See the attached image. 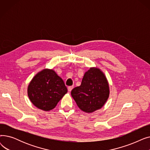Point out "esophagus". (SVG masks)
<instances>
[{
	"label": "esophagus",
	"instance_id": "34e87169",
	"mask_svg": "<svg viewBox=\"0 0 150 150\" xmlns=\"http://www.w3.org/2000/svg\"><path fill=\"white\" fill-rule=\"evenodd\" d=\"M73 88H74V86H69V87H68V91H69V92H70L71 91H72V90L73 89Z\"/></svg>",
	"mask_w": 150,
	"mask_h": 150
}]
</instances>
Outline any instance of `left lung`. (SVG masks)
Instances as JSON below:
<instances>
[{"instance_id":"1","label":"left lung","mask_w":150,"mask_h":150,"mask_svg":"<svg viewBox=\"0 0 150 150\" xmlns=\"http://www.w3.org/2000/svg\"><path fill=\"white\" fill-rule=\"evenodd\" d=\"M109 92L105 74L99 68L93 67L85 72L81 85L74 88L71 95L81 111L92 113L105 105Z\"/></svg>"}]
</instances>
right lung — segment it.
<instances>
[{
    "label": "right lung",
    "mask_w": 150,
    "mask_h": 150,
    "mask_svg": "<svg viewBox=\"0 0 150 150\" xmlns=\"http://www.w3.org/2000/svg\"><path fill=\"white\" fill-rule=\"evenodd\" d=\"M67 92L64 81L53 69H44L35 75L27 88L28 96L36 108L49 111Z\"/></svg>",
    "instance_id": "add662e5"
}]
</instances>
